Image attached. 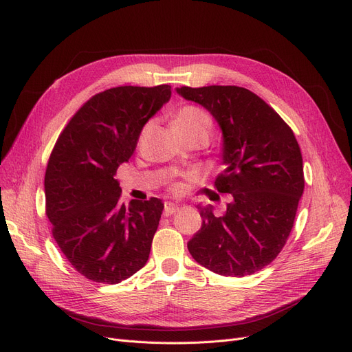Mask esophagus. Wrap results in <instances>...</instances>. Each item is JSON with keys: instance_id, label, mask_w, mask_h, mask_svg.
<instances>
[{"instance_id": "1", "label": "esophagus", "mask_w": 352, "mask_h": 352, "mask_svg": "<svg viewBox=\"0 0 352 352\" xmlns=\"http://www.w3.org/2000/svg\"><path fill=\"white\" fill-rule=\"evenodd\" d=\"M178 211V207L175 204H171V202H166L165 207H164V215L165 217H170L173 214H175Z\"/></svg>"}]
</instances>
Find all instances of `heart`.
I'll list each match as a JSON object with an SVG mask.
<instances>
[{"instance_id":"heart-1","label":"heart","mask_w":352,"mask_h":352,"mask_svg":"<svg viewBox=\"0 0 352 352\" xmlns=\"http://www.w3.org/2000/svg\"><path fill=\"white\" fill-rule=\"evenodd\" d=\"M173 126H204L210 129L211 120L202 109L187 105L177 111L173 120Z\"/></svg>"}]
</instances>
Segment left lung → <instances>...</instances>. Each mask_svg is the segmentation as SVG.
Returning a JSON list of instances; mask_svg holds the SVG:
<instances>
[{
  "mask_svg": "<svg viewBox=\"0 0 352 352\" xmlns=\"http://www.w3.org/2000/svg\"><path fill=\"white\" fill-rule=\"evenodd\" d=\"M223 131L226 170L218 192L231 194L227 211L197 206L201 230L188 241L194 260L226 276L251 275L271 264L287 243L304 192L300 145L292 129L254 92L235 85L181 87Z\"/></svg>",
  "mask_w": 352,
  "mask_h": 352,
  "instance_id": "obj_1",
  "label": "left lung"
}]
</instances>
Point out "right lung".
Segmentation results:
<instances>
[{
    "instance_id": "right-lung-1",
    "label": "right lung",
    "mask_w": 352,
    "mask_h": 352,
    "mask_svg": "<svg viewBox=\"0 0 352 352\" xmlns=\"http://www.w3.org/2000/svg\"><path fill=\"white\" fill-rule=\"evenodd\" d=\"M171 98L170 85L116 87L89 98L54 145L44 188L52 236L85 278L118 284L150 256L162 201L121 204L114 178L144 125Z\"/></svg>"
}]
</instances>
